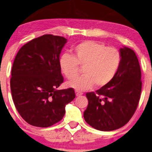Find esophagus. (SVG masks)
Listing matches in <instances>:
<instances>
[{
  "label": "esophagus",
  "instance_id": "1",
  "mask_svg": "<svg viewBox=\"0 0 152 152\" xmlns=\"http://www.w3.org/2000/svg\"><path fill=\"white\" fill-rule=\"evenodd\" d=\"M75 94H76V97H78V96H80V95H83L82 93H80V92L77 91V90H76V91H75Z\"/></svg>",
  "mask_w": 152,
  "mask_h": 152
}]
</instances>
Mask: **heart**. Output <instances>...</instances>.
Segmentation results:
<instances>
[{
	"label": "heart",
	"mask_w": 152,
	"mask_h": 152,
	"mask_svg": "<svg viewBox=\"0 0 152 152\" xmlns=\"http://www.w3.org/2000/svg\"><path fill=\"white\" fill-rule=\"evenodd\" d=\"M121 64L118 49L93 41L78 43L73 48V55L65 53L59 58L61 72L69 80L77 75V64L84 66L83 76L66 83V86L77 91H85L96 84L98 88L108 85L114 79Z\"/></svg>",
	"instance_id": "heart-1"
}]
</instances>
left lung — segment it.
I'll list each match as a JSON object with an SVG mask.
<instances>
[{"label":"left lung","instance_id":"1","mask_svg":"<svg viewBox=\"0 0 152 152\" xmlns=\"http://www.w3.org/2000/svg\"><path fill=\"white\" fill-rule=\"evenodd\" d=\"M121 64L108 85L86 93L88 100L83 113L90 126L101 131L123 127L137 109L142 90L141 70L137 57L129 48H121Z\"/></svg>","mask_w":152,"mask_h":152}]
</instances>
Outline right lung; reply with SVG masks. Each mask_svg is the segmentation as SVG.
I'll list each match as a JSON object with an SVG mask.
<instances>
[{"label":"right lung","mask_w":152,"mask_h":152,"mask_svg":"<svg viewBox=\"0 0 152 152\" xmlns=\"http://www.w3.org/2000/svg\"><path fill=\"white\" fill-rule=\"evenodd\" d=\"M67 40L45 34L21 48L11 72L13 102L28 124L47 128L61 121L65 107L75 98L73 88L57 90L64 81L59 66Z\"/></svg>","instance_id":"add662e5"}]
</instances>
